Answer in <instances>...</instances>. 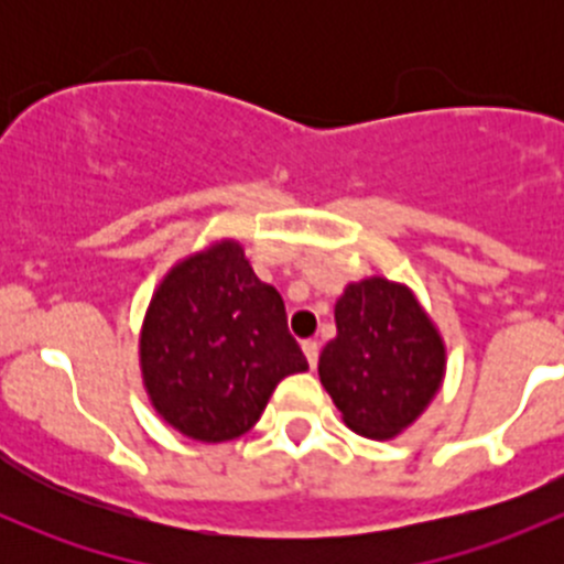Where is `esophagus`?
<instances>
[{
  "instance_id": "1",
  "label": "esophagus",
  "mask_w": 564,
  "mask_h": 564,
  "mask_svg": "<svg viewBox=\"0 0 564 564\" xmlns=\"http://www.w3.org/2000/svg\"><path fill=\"white\" fill-rule=\"evenodd\" d=\"M303 351H305V357H308V366L316 368V362H318V344H316V340H303Z\"/></svg>"
}]
</instances>
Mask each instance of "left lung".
I'll use <instances>...</instances> for the list:
<instances>
[{
  "label": "left lung",
  "mask_w": 564,
  "mask_h": 564,
  "mask_svg": "<svg viewBox=\"0 0 564 564\" xmlns=\"http://www.w3.org/2000/svg\"><path fill=\"white\" fill-rule=\"evenodd\" d=\"M335 327L338 335L318 357L324 390L355 434L392 440L440 390L442 335L412 289L379 275L344 289Z\"/></svg>",
  "instance_id": "1"
}]
</instances>
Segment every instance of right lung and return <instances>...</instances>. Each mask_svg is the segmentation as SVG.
I'll return each mask as SVG.
<instances>
[{"instance_id":"obj_1","label":"right lung","mask_w":564,"mask_h":564,"mask_svg":"<svg viewBox=\"0 0 564 564\" xmlns=\"http://www.w3.org/2000/svg\"><path fill=\"white\" fill-rule=\"evenodd\" d=\"M308 371L283 300L246 250L220 240L172 267L141 327V373L155 412L196 442H229L256 425L272 390Z\"/></svg>"}]
</instances>
